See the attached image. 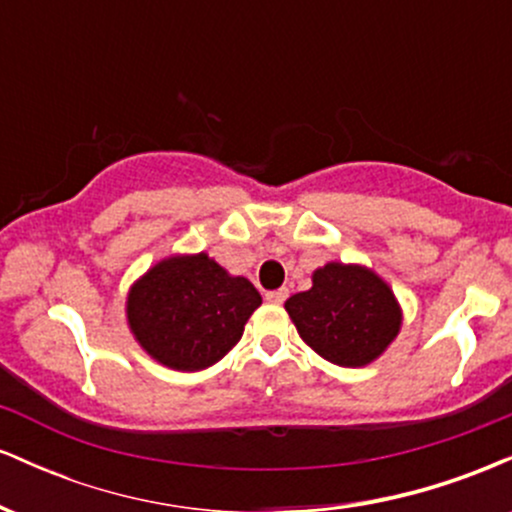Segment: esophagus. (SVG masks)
Instances as JSON below:
<instances>
[{"mask_svg":"<svg viewBox=\"0 0 512 512\" xmlns=\"http://www.w3.org/2000/svg\"><path fill=\"white\" fill-rule=\"evenodd\" d=\"M264 298H267L269 303H274V305H281L286 301V298H289V289H276V291H267L264 293Z\"/></svg>","mask_w":512,"mask_h":512,"instance_id":"1","label":"esophagus"}]
</instances>
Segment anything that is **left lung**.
<instances>
[{"instance_id": "1", "label": "left lung", "mask_w": 512, "mask_h": 512, "mask_svg": "<svg viewBox=\"0 0 512 512\" xmlns=\"http://www.w3.org/2000/svg\"><path fill=\"white\" fill-rule=\"evenodd\" d=\"M298 334L315 354L344 368L373 363L402 327L395 293L373 269L330 262L313 286L286 301Z\"/></svg>"}]
</instances>
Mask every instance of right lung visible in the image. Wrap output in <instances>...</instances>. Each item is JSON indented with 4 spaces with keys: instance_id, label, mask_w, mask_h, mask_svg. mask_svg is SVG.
Segmentation results:
<instances>
[{
    "instance_id": "add662e5",
    "label": "right lung",
    "mask_w": 512,
    "mask_h": 512,
    "mask_svg": "<svg viewBox=\"0 0 512 512\" xmlns=\"http://www.w3.org/2000/svg\"><path fill=\"white\" fill-rule=\"evenodd\" d=\"M262 296L207 252L161 260L127 293V325L161 366L204 370L240 342Z\"/></svg>"
}]
</instances>
